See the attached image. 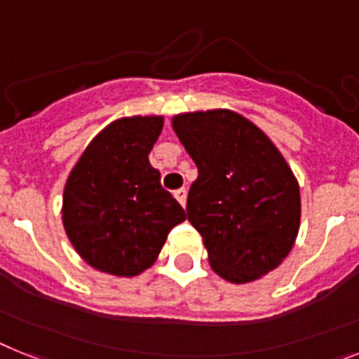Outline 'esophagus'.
<instances>
[{
	"instance_id": "34e87169",
	"label": "esophagus",
	"mask_w": 359,
	"mask_h": 359,
	"mask_svg": "<svg viewBox=\"0 0 359 359\" xmlns=\"http://www.w3.org/2000/svg\"><path fill=\"white\" fill-rule=\"evenodd\" d=\"M173 195H175V198H177V201L180 203V206H186V197H188V191H186V188L177 189Z\"/></svg>"
}]
</instances>
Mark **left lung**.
I'll return each mask as SVG.
<instances>
[{
    "mask_svg": "<svg viewBox=\"0 0 359 359\" xmlns=\"http://www.w3.org/2000/svg\"><path fill=\"white\" fill-rule=\"evenodd\" d=\"M171 126L197 164L186 212L203 236L213 272L236 285L272 272L299 231V184L290 165L236 111L182 113Z\"/></svg>",
    "mask_w": 359,
    "mask_h": 359,
    "instance_id": "1",
    "label": "left lung"
}]
</instances>
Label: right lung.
<instances>
[{"mask_svg":"<svg viewBox=\"0 0 359 359\" xmlns=\"http://www.w3.org/2000/svg\"><path fill=\"white\" fill-rule=\"evenodd\" d=\"M162 126V116L114 120L69 173L63 228L78 255L100 272L142 273L156 261L171 228L186 219L147 158Z\"/></svg>","mask_w":359,"mask_h":359,"instance_id":"right-lung-1","label":"right lung"}]
</instances>
